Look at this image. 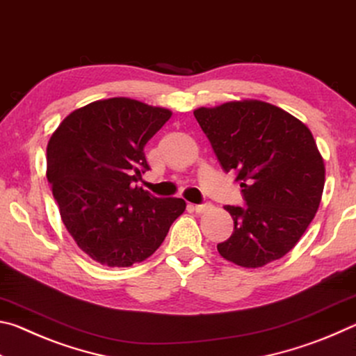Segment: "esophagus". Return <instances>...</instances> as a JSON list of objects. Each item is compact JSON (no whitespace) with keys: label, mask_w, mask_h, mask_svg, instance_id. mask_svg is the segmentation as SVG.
<instances>
[{"label":"esophagus","mask_w":356,"mask_h":356,"mask_svg":"<svg viewBox=\"0 0 356 356\" xmlns=\"http://www.w3.org/2000/svg\"><path fill=\"white\" fill-rule=\"evenodd\" d=\"M210 207H212V204H210V202H202V204H195V206H193V210H195V212H197V213H202Z\"/></svg>","instance_id":"obj_1"}]
</instances>
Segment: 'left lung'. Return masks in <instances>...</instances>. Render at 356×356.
<instances>
[{
  "mask_svg": "<svg viewBox=\"0 0 356 356\" xmlns=\"http://www.w3.org/2000/svg\"><path fill=\"white\" fill-rule=\"evenodd\" d=\"M195 118L226 172L240 182L245 206H226L234 232L216 245L240 267L286 256L314 218L325 166L309 129L281 108L259 100L200 108Z\"/></svg>",
  "mask_w": 356,
  "mask_h": 356,
  "instance_id": "obj_1",
  "label": "left lung"
}]
</instances>
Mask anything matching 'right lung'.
Wrapping results in <instances>:
<instances>
[{
  "instance_id": "add662e5",
  "label": "right lung",
  "mask_w": 356,
  "mask_h": 356,
  "mask_svg": "<svg viewBox=\"0 0 356 356\" xmlns=\"http://www.w3.org/2000/svg\"><path fill=\"white\" fill-rule=\"evenodd\" d=\"M170 118V110L138 100H99L70 113L48 141L47 179L61 220L102 265L143 262L184 213L180 197L138 186L150 170L144 146Z\"/></svg>"
}]
</instances>
